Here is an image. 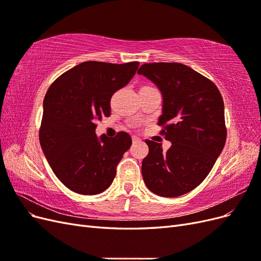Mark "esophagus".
Returning a JSON list of instances; mask_svg holds the SVG:
<instances>
[{
	"mask_svg": "<svg viewBox=\"0 0 261 261\" xmlns=\"http://www.w3.org/2000/svg\"><path fill=\"white\" fill-rule=\"evenodd\" d=\"M132 139H133V144H136V143H138V141L140 140V139H139L138 137H136V136H133Z\"/></svg>",
	"mask_w": 261,
	"mask_h": 261,
	"instance_id": "obj_1",
	"label": "esophagus"
}]
</instances>
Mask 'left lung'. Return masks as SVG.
<instances>
[{"instance_id":"1","label":"left lung","mask_w":261,"mask_h":261,"mask_svg":"<svg viewBox=\"0 0 261 261\" xmlns=\"http://www.w3.org/2000/svg\"><path fill=\"white\" fill-rule=\"evenodd\" d=\"M162 93L161 132L172 146L146 140L141 173L146 186L162 197L193 191L207 177L226 140L224 103L217 86L180 63H146L137 72Z\"/></svg>"}]
</instances>
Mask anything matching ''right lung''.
<instances>
[{
    "mask_svg": "<svg viewBox=\"0 0 261 261\" xmlns=\"http://www.w3.org/2000/svg\"><path fill=\"white\" fill-rule=\"evenodd\" d=\"M138 66V62H84L46 91L39 139L54 174L70 191L97 195L112 184L132 138L125 132L98 137L94 122L110 116L113 93L130 82Z\"/></svg>",
    "mask_w": 261,
    "mask_h": 261,
    "instance_id": "right-lung-1",
    "label": "right lung"
}]
</instances>
